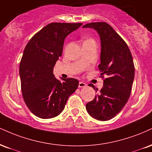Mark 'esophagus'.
I'll return each instance as SVG.
<instances>
[{
  "mask_svg": "<svg viewBox=\"0 0 152 152\" xmlns=\"http://www.w3.org/2000/svg\"><path fill=\"white\" fill-rule=\"evenodd\" d=\"M86 86L87 85L85 83H83V82H79V83H78V87L79 88H83Z\"/></svg>",
  "mask_w": 152,
  "mask_h": 152,
  "instance_id": "esophagus-1",
  "label": "esophagus"
}]
</instances>
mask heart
<instances>
[{"instance_id": "b5f03b06", "label": "heart", "mask_w": 152, "mask_h": 152, "mask_svg": "<svg viewBox=\"0 0 152 152\" xmlns=\"http://www.w3.org/2000/svg\"><path fill=\"white\" fill-rule=\"evenodd\" d=\"M88 40H91V39H88ZM86 41H87V40H86Z\"/></svg>"}]
</instances>
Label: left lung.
Returning <instances> with one entry per match:
<instances>
[{
  "mask_svg": "<svg viewBox=\"0 0 152 152\" xmlns=\"http://www.w3.org/2000/svg\"><path fill=\"white\" fill-rule=\"evenodd\" d=\"M83 27L94 29L101 43L100 64L103 86L92 101L86 104L88 113L96 120L106 121L115 117L127 103L134 78V65L128 46L110 25L105 22L91 23ZM98 91L94 84H89Z\"/></svg>",
  "mask_w": 152,
  "mask_h": 152,
  "instance_id": "obj_1",
  "label": "left lung"
}]
</instances>
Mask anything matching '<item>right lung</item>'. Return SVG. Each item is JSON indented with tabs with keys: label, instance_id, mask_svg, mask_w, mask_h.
<instances>
[{
	"label": "right lung",
	"instance_id": "obj_1",
	"mask_svg": "<svg viewBox=\"0 0 152 152\" xmlns=\"http://www.w3.org/2000/svg\"><path fill=\"white\" fill-rule=\"evenodd\" d=\"M82 23H52L34 34L24 49L20 63L21 90L27 107L39 118L58 115L69 97L77 89L78 80L54 77L53 69L61 56L66 36Z\"/></svg>",
	"mask_w": 152,
	"mask_h": 152
}]
</instances>
